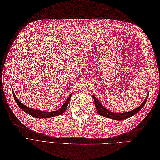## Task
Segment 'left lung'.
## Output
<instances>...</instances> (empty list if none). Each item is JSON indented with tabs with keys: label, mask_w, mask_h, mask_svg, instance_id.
Returning a JSON list of instances; mask_svg holds the SVG:
<instances>
[{
	"label": "left lung",
	"mask_w": 160,
	"mask_h": 160,
	"mask_svg": "<svg viewBox=\"0 0 160 160\" xmlns=\"http://www.w3.org/2000/svg\"><path fill=\"white\" fill-rule=\"evenodd\" d=\"M148 96H149V93H148V95H147V96L143 102L139 106H138L137 108L129 112H122V113H116V112H114L108 110L102 104V103L100 102V101L98 100V98L95 96L94 95H93V98L94 100L95 106H96V110L98 112L99 114L102 116H104L106 118H108L110 119H113L116 120H122L130 118L134 115H135L138 112H139L142 108H143V107L145 106V103L147 102V100H148Z\"/></svg>",
	"instance_id": "obj_1"
}]
</instances>
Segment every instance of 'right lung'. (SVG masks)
<instances>
[{
  "mask_svg": "<svg viewBox=\"0 0 160 160\" xmlns=\"http://www.w3.org/2000/svg\"><path fill=\"white\" fill-rule=\"evenodd\" d=\"M12 95H13V97L15 98V100L17 103V104L18 105V106L20 108L24 111L26 113L30 114L31 116H33V117L37 118H50V117H53V116H59L62 114L65 110L67 108V106L68 103H69L71 97L72 96V93L70 94V96H68L67 99V100L64 102L63 103V105L58 110L56 111H51V112H47V111H42L40 110H36V109H33L31 108L28 107L25 105L23 104L22 103L20 102V101L17 98L15 94L12 90Z\"/></svg>",
  "mask_w": 160,
  "mask_h": 160,
  "instance_id": "add662e5",
  "label": "right lung"
}]
</instances>
